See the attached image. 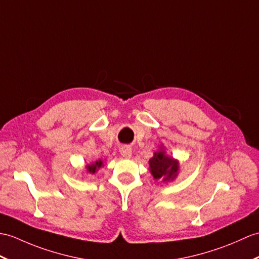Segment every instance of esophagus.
Returning a JSON list of instances; mask_svg holds the SVG:
<instances>
[{
  "instance_id": "1",
  "label": "esophagus",
  "mask_w": 259,
  "mask_h": 259,
  "mask_svg": "<svg viewBox=\"0 0 259 259\" xmlns=\"http://www.w3.org/2000/svg\"><path fill=\"white\" fill-rule=\"evenodd\" d=\"M120 153H121V155H122L123 158L128 159V158H130L131 155H132V150H131V148L129 146H123V147L120 148Z\"/></svg>"
}]
</instances>
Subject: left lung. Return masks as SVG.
<instances>
[{"label":"left lung","instance_id":"obj_1","mask_svg":"<svg viewBox=\"0 0 259 259\" xmlns=\"http://www.w3.org/2000/svg\"><path fill=\"white\" fill-rule=\"evenodd\" d=\"M150 172L155 180H163V182L173 181L179 173V161L169 157L161 147L149 160Z\"/></svg>","mask_w":259,"mask_h":259}]
</instances>
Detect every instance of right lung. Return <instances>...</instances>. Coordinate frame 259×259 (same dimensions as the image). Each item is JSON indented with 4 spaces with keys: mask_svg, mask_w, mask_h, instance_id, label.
<instances>
[{
    "mask_svg": "<svg viewBox=\"0 0 259 259\" xmlns=\"http://www.w3.org/2000/svg\"><path fill=\"white\" fill-rule=\"evenodd\" d=\"M102 165H104V163H102V161H101V160H98V161L94 162V163H92V164H88V165L86 166V169H87V171H88L89 173L94 174V173L97 172L99 167H101Z\"/></svg>",
    "mask_w": 259,
    "mask_h": 259,
    "instance_id": "obj_1",
    "label": "right lung"
}]
</instances>
